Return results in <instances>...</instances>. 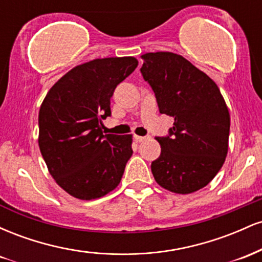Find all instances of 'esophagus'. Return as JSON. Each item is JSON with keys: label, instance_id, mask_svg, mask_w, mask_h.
Listing matches in <instances>:
<instances>
[{"label": "esophagus", "instance_id": "obj_1", "mask_svg": "<svg viewBox=\"0 0 262 262\" xmlns=\"http://www.w3.org/2000/svg\"><path fill=\"white\" fill-rule=\"evenodd\" d=\"M146 139V137H140V135H134V140L137 141V143H141V141H144Z\"/></svg>", "mask_w": 262, "mask_h": 262}]
</instances>
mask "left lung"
Segmentation results:
<instances>
[{
	"label": "left lung",
	"mask_w": 262,
	"mask_h": 262,
	"mask_svg": "<svg viewBox=\"0 0 262 262\" xmlns=\"http://www.w3.org/2000/svg\"><path fill=\"white\" fill-rule=\"evenodd\" d=\"M140 73L155 93L159 111L173 118L161 154L151 162L155 181L187 194L203 188L223 166L230 116L215 82L179 54L146 53Z\"/></svg>",
	"instance_id": "left-lung-1"
}]
</instances>
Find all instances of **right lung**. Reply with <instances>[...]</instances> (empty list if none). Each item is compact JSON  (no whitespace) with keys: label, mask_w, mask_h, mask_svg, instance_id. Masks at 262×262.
<instances>
[{"label":"right lung","mask_w":262,"mask_h":262,"mask_svg":"<svg viewBox=\"0 0 262 262\" xmlns=\"http://www.w3.org/2000/svg\"><path fill=\"white\" fill-rule=\"evenodd\" d=\"M138 66L133 56L75 66L45 96L39 111V149L50 175L69 194L96 200L121 182L132 135L103 134L117 85Z\"/></svg>","instance_id":"add662e5"}]
</instances>
